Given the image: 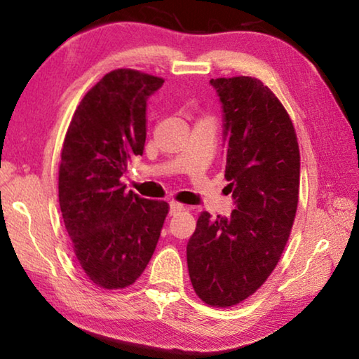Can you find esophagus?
Instances as JSON below:
<instances>
[{
  "instance_id": "obj_1",
  "label": "esophagus",
  "mask_w": 359,
  "mask_h": 359,
  "mask_svg": "<svg viewBox=\"0 0 359 359\" xmlns=\"http://www.w3.org/2000/svg\"><path fill=\"white\" fill-rule=\"evenodd\" d=\"M185 209H187V205L180 204V203H175V201H172L171 204H169V214H171V215H177L179 212L185 210Z\"/></svg>"
}]
</instances>
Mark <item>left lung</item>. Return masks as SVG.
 <instances>
[{
    "mask_svg": "<svg viewBox=\"0 0 359 359\" xmlns=\"http://www.w3.org/2000/svg\"><path fill=\"white\" fill-rule=\"evenodd\" d=\"M223 109L231 217L201 212L187 244L196 294L231 307L253 294L287 245L299 198V145L282 102L255 77L212 79Z\"/></svg>",
    "mask_w": 359,
    "mask_h": 359,
    "instance_id": "1",
    "label": "left lung"
}]
</instances>
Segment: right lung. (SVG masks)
Segmentation results:
<instances>
[{
    "instance_id": "right-lung-1",
    "label": "right lung",
    "mask_w": 359,
    "mask_h": 359,
    "mask_svg": "<svg viewBox=\"0 0 359 359\" xmlns=\"http://www.w3.org/2000/svg\"><path fill=\"white\" fill-rule=\"evenodd\" d=\"M161 77L107 72L77 106L66 133L58 199L76 258L106 290L130 287L147 267L168 215L165 201L125 191L120 177L142 155L147 100Z\"/></svg>"
}]
</instances>
